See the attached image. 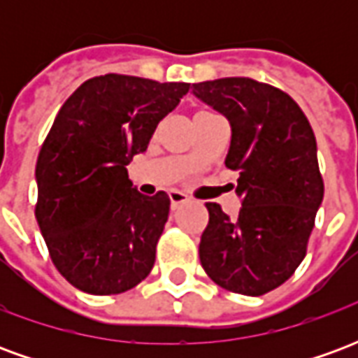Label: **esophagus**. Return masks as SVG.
Masks as SVG:
<instances>
[{"label":"esophagus","instance_id":"esophagus-1","mask_svg":"<svg viewBox=\"0 0 358 358\" xmlns=\"http://www.w3.org/2000/svg\"><path fill=\"white\" fill-rule=\"evenodd\" d=\"M169 197H171L172 209H178L182 203L187 201V195L182 194V192H171V194H169Z\"/></svg>","mask_w":358,"mask_h":358}]
</instances>
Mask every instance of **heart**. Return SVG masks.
I'll use <instances>...</instances> for the list:
<instances>
[{
  "label": "heart",
  "mask_w": 358,
  "mask_h": 358,
  "mask_svg": "<svg viewBox=\"0 0 358 358\" xmlns=\"http://www.w3.org/2000/svg\"><path fill=\"white\" fill-rule=\"evenodd\" d=\"M197 115H207V110H201V113H197Z\"/></svg>",
  "instance_id": "b5f03b06"
}]
</instances>
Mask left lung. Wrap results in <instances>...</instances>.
<instances>
[{"mask_svg": "<svg viewBox=\"0 0 358 358\" xmlns=\"http://www.w3.org/2000/svg\"><path fill=\"white\" fill-rule=\"evenodd\" d=\"M194 94L230 120L224 164L240 171L241 201L238 218L218 203H205L201 266L228 292L264 295L289 280L307 255L324 197L315 132L299 105L264 82L245 76L197 82Z\"/></svg>", "mask_w": 358, "mask_h": 358, "instance_id": "1", "label": "left lung"}]
</instances>
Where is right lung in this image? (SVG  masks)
<instances>
[{
  "mask_svg": "<svg viewBox=\"0 0 358 358\" xmlns=\"http://www.w3.org/2000/svg\"><path fill=\"white\" fill-rule=\"evenodd\" d=\"M187 92L186 82L110 73L84 82L57 113L38 153L34 215L51 263L76 289L117 295L153 268L171 199L141 195L126 164Z\"/></svg>",
  "mask_w": 358,
  "mask_h": 358,
  "instance_id": "obj_1",
  "label": "right lung"
}]
</instances>
